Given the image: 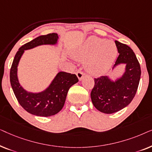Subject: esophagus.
Returning <instances> with one entry per match:
<instances>
[{
	"label": "esophagus",
	"mask_w": 152,
	"mask_h": 152,
	"mask_svg": "<svg viewBox=\"0 0 152 152\" xmlns=\"http://www.w3.org/2000/svg\"><path fill=\"white\" fill-rule=\"evenodd\" d=\"M76 75H77V77H78L79 80H80V81L82 80V79L84 77V74L82 72H81V71H78L76 73Z\"/></svg>",
	"instance_id": "34e87169"
}]
</instances>
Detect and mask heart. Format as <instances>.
Returning <instances> with one entry per match:
<instances>
[{"label":"heart","instance_id":"heart-1","mask_svg":"<svg viewBox=\"0 0 152 152\" xmlns=\"http://www.w3.org/2000/svg\"><path fill=\"white\" fill-rule=\"evenodd\" d=\"M117 47L113 41L91 37L77 48L72 50L71 55L79 61L86 62V69L95 75H101L111 68L116 55Z\"/></svg>","mask_w":152,"mask_h":152}]
</instances>
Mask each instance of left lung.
I'll list each match as a JSON object with an SVG mask.
<instances>
[{"label": "left lung", "instance_id": "obj_1", "mask_svg": "<svg viewBox=\"0 0 152 152\" xmlns=\"http://www.w3.org/2000/svg\"><path fill=\"white\" fill-rule=\"evenodd\" d=\"M115 43L119 56L113 70L124 65V71L115 80L109 76L95 79L91 93L94 107L107 114L119 111L129 104L136 93L141 75L140 64L132 48L118 41Z\"/></svg>", "mask_w": 152, "mask_h": 152}]
</instances>
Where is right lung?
<instances>
[{
	"label": "right lung",
	"mask_w": 152,
	"mask_h": 152,
	"mask_svg": "<svg viewBox=\"0 0 152 152\" xmlns=\"http://www.w3.org/2000/svg\"><path fill=\"white\" fill-rule=\"evenodd\" d=\"M58 39L59 35L57 33L37 37L22 45L13 60L10 75L12 90L20 106L32 115L48 117L59 113L64 107L69 88L79 81L76 75L61 71L56 75L49 86L41 92H30L20 84L18 66L25 50L42 45H57Z\"/></svg>",
	"instance_id": "add662e5"
}]
</instances>
